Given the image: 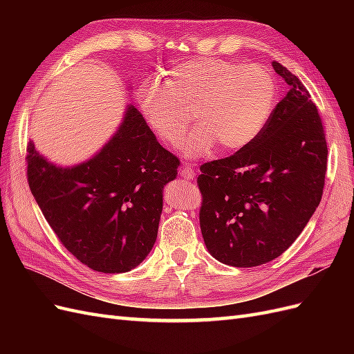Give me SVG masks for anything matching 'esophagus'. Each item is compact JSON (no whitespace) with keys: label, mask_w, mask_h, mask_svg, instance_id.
<instances>
[{"label":"esophagus","mask_w":354,"mask_h":354,"mask_svg":"<svg viewBox=\"0 0 354 354\" xmlns=\"http://www.w3.org/2000/svg\"><path fill=\"white\" fill-rule=\"evenodd\" d=\"M180 176L183 177V178H186V180H194L196 173H195L194 168H190L189 165H183V167L180 168Z\"/></svg>","instance_id":"34e87169"}]
</instances>
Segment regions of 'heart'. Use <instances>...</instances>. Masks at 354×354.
<instances>
[{
  "mask_svg": "<svg viewBox=\"0 0 354 354\" xmlns=\"http://www.w3.org/2000/svg\"><path fill=\"white\" fill-rule=\"evenodd\" d=\"M277 97L273 75L263 66L196 57L176 63L167 82L149 81L137 90V102L152 131L168 145H178L194 109L198 127L185 140L186 158L239 151L259 137Z\"/></svg>",
  "mask_w": 354,
  "mask_h": 354,
  "instance_id": "b5f03b06",
  "label": "heart"
}]
</instances>
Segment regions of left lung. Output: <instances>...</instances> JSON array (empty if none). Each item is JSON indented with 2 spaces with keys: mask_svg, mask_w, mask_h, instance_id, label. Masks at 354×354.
<instances>
[{
  "mask_svg": "<svg viewBox=\"0 0 354 354\" xmlns=\"http://www.w3.org/2000/svg\"><path fill=\"white\" fill-rule=\"evenodd\" d=\"M289 85L263 133L224 159L201 165L199 223L207 250L233 267H254L285 252L324 194L328 147L316 104L281 63Z\"/></svg>",
  "mask_w": 354,
  "mask_h": 354,
  "instance_id": "1",
  "label": "left lung"
}]
</instances>
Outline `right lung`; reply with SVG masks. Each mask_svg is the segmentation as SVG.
I'll list each match as a JSON object with an SVG mask.
<instances>
[{"label":"right lung","mask_w":354,"mask_h":354,"mask_svg":"<svg viewBox=\"0 0 354 354\" xmlns=\"http://www.w3.org/2000/svg\"><path fill=\"white\" fill-rule=\"evenodd\" d=\"M26 151L32 195L75 259L102 273L130 272L146 259L178 159L158 143L133 104L111 140L85 162L59 167L32 142Z\"/></svg>","instance_id":"obj_1"}]
</instances>
